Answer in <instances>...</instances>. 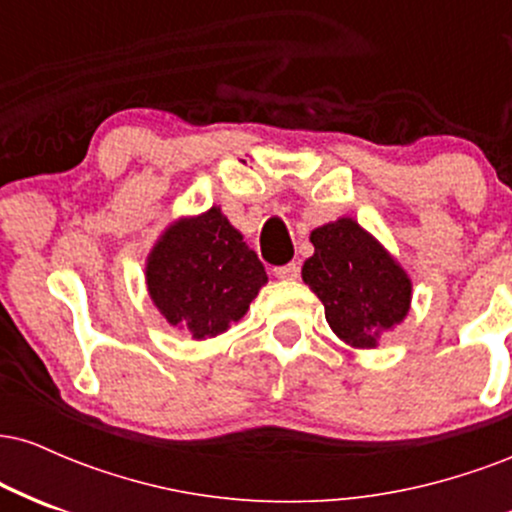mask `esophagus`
Wrapping results in <instances>:
<instances>
[{"mask_svg": "<svg viewBox=\"0 0 512 512\" xmlns=\"http://www.w3.org/2000/svg\"><path fill=\"white\" fill-rule=\"evenodd\" d=\"M298 274H301V267H298L296 262L284 264V267H276V269H274V276H276V279H281V281H293V279H298Z\"/></svg>", "mask_w": 512, "mask_h": 512, "instance_id": "34e87169", "label": "esophagus"}]
</instances>
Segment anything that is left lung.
<instances>
[{"instance_id":"left-lung-1","label":"left lung","mask_w":512,"mask_h":512,"mask_svg":"<svg viewBox=\"0 0 512 512\" xmlns=\"http://www.w3.org/2000/svg\"><path fill=\"white\" fill-rule=\"evenodd\" d=\"M310 243L315 252L301 274L325 305L332 332L354 349L378 346L380 334L409 313V274L349 216L315 228Z\"/></svg>"}]
</instances>
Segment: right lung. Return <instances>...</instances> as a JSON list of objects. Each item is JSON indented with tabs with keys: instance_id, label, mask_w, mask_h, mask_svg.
Instances as JSON below:
<instances>
[{
	"instance_id": "add662e5",
	"label": "right lung",
	"mask_w": 512,
	"mask_h": 512,
	"mask_svg": "<svg viewBox=\"0 0 512 512\" xmlns=\"http://www.w3.org/2000/svg\"><path fill=\"white\" fill-rule=\"evenodd\" d=\"M267 272L240 231L211 207L173 221L146 257V289L173 327L216 337L248 313Z\"/></svg>"
}]
</instances>
